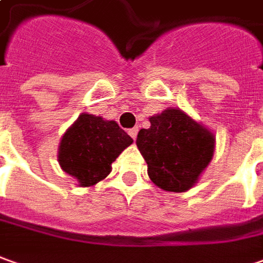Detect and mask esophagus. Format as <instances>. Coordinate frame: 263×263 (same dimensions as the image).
<instances>
[{
  "instance_id": "esophagus-1",
  "label": "esophagus",
  "mask_w": 263,
  "mask_h": 263,
  "mask_svg": "<svg viewBox=\"0 0 263 263\" xmlns=\"http://www.w3.org/2000/svg\"><path fill=\"white\" fill-rule=\"evenodd\" d=\"M128 134H129L131 138L135 141V139H137V135H138V128H131V129H128Z\"/></svg>"
}]
</instances>
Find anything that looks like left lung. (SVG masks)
Masks as SVG:
<instances>
[{
    "label": "left lung",
    "mask_w": 263,
    "mask_h": 263,
    "mask_svg": "<svg viewBox=\"0 0 263 263\" xmlns=\"http://www.w3.org/2000/svg\"><path fill=\"white\" fill-rule=\"evenodd\" d=\"M149 122L138 132L137 146L151 181L165 192L190 190L213 158L214 135L178 108L165 109Z\"/></svg>",
    "instance_id": "8db88e82"
}]
</instances>
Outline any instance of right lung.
I'll list each match as a JSON object with an SVG mask.
<instances>
[{
	"label": "right lung",
	"instance_id": "1",
	"mask_svg": "<svg viewBox=\"0 0 263 263\" xmlns=\"http://www.w3.org/2000/svg\"><path fill=\"white\" fill-rule=\"evenodd\" d=\"M132 142L115 121L82 114L62 137L57 158L80 187H90L108 177L112 162Z\"/></svg>",
	"mask_w": 263,
	"mask_h": 263
}]
</instances>
